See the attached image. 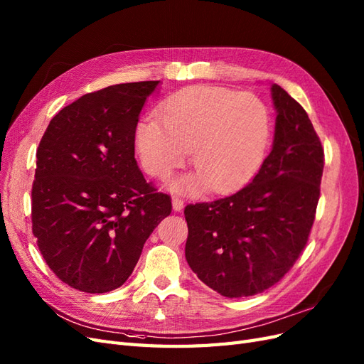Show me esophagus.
<instances>
[{
  "label": "esophagus",
  "mask_w": 364,
  "mask_h": 364,
  "mask_svg": "<svg viewBox=\"0 0 364 364\" xmlns=\"http://www.w3.org/2000/svg\"><path fill=\"white\" fill-rule=\"evenodd\" d=\"M183 207H184V201L181 198H178V196H175V198L172 200V209L175 212H181Z\"/></svg>",
  "instance_id": "esophagus-1"
}]
</instances>
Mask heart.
<instances>
[{"label":"heart","mask_w":364,"mask_h":364,"mask_svg":"<svg viewBox=\"0 0 364 364\" xmlns=\"http://www.w3.org/2000/svg\"><path fill=\"white\" fill-rule=\"evenodd\" d=\"M269 140V114L253 95L195 85L169 96L159 120L137 124L136 141L144 171L164 178L191 149L195 173L173 183L176 191L213 192L240 188L261 166Z\"/></svg>","instance_id":"b5f03b06"}]
</instances>
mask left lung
<instances>
[{"instance_id":"1","label":"left lung","mask_w":364,"mask_h":364,"mask_svg":"<svg viewBox=\"0 0 364 364\" xmlns=\"http://www.w3.org/2000/svg\"><path fill=\"white\" fill-rule=\"evenodd\" d=\"M273 149L252 183L230 196L188 204L186 259L224 297L276 285L308 242L316 220L325 154L306 111L277 84Z\"/></svg>"}]
</instances>
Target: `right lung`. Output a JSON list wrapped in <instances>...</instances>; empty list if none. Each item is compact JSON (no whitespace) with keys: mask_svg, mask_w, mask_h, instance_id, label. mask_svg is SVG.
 Instances as JSON below:
<instances>
[{"mask_svg":"<svg viewBox=\"0 0 364 364\" xmlns=\"http://www.w3.org/2000/svg\"><path fill=\"white\" fill-rule=\"evenodd\" d=\"M160 80L88 92L50 120L36 149L32 232L62 282L100 294L122 287L171 196L134 157L140 111Z\"/></svg>","mask_w":364,"mask_h":364,"instance_id":"obj_1","label":"right lung"}]
</instances>
